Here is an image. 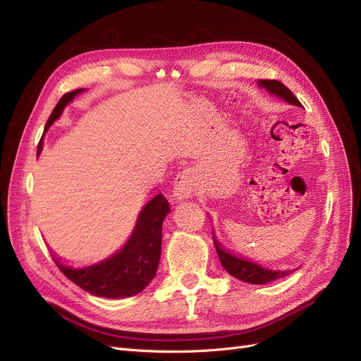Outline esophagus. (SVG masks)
<instances>
[{
  "label": "esophagus",
  "mask_w": 361,
  "mask_h": 361,
  "mask_svg": "<svg viewBox=\"0 0 361 361\" xmlns=\"http://www.w3.org/2000/svg\"><path fill=\"white\" fill-rule=\"evenodd\" d=\"M195 173L191 169H183L178 173L175 179V185H173V194L178 198V200H183V198H188L194 188H195Z\"/></svg>",
  "instance_id": "1"
}]
</instances>
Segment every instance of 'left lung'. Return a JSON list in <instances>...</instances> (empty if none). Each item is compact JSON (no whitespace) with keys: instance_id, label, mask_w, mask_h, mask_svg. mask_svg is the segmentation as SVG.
I'll list each match as a JSON object with an SVG mask.
<instances>
[{"instance_id":"obj_1","label":"left lung","mask_w":361,"mask_h":361,"mask_svg":"<svg viewBox=\"0 0 361 361\" xmlns=\"http://www.w3.org/2000/svg\"><path fill=\"white\" fill-rule=\"evenodd\" d=\"M258 85L261 86V88H264L267 92H270L273 95H278L279 98H282V100H285L293 106H302V103L297 100V97L279 80L259 79ZM214 243H215L216 254L221 259L222 267L226 269L231 276L238 278L243 282H250V283H255V285L269 283L271 281L285 278L291 273L290 270H269V269L261 267L257 263H252V261H247L238 255H233L231 252L226 251L219 245V242L215 239V234H214Z\"/></svg>"}]
</instances>
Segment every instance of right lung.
Wrapping results in <instances>:
<instances>
[{"instance_id":"right-lung-1","label":"right lung","mask_w":361,"mask_h":361,"mask_svg":"<svg viewBox=\"0 0 361 361\" xmlns=\"http://www.w3.org/2000/svg\"><path fill=\"white\" fill-rule=\"evenodd\" d=\"M83 90H74L61 97L55 106L52 115L46 122L44 131L59 118L64 107L80 94ZM42 142L37 147V152L42 151ZM170 212L169 202L163 194H158L149 202L139 215L137 224L131 238L119 252L102 263L83 267L71 269L64 266L58 258H54L58 269L64 275L85 290L97 297L106 299H122L143 291L155 275L161 257V231L163 221Z\"/></svg>"}]
</instances>
